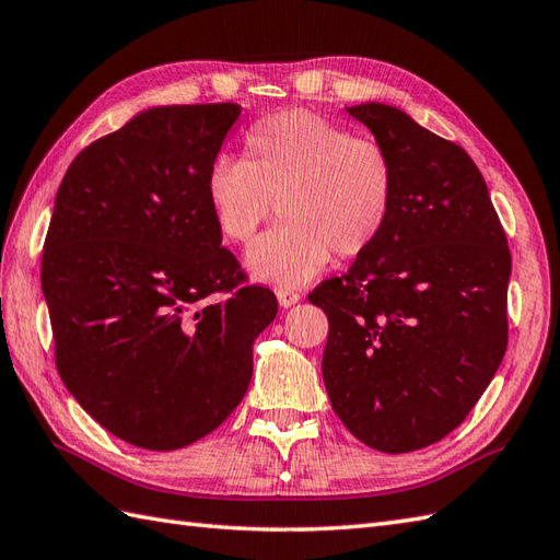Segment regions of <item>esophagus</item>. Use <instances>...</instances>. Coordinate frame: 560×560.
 <instances>
[{"instance_id": "obj_1", "label": "esophagus", "mask_w": 560, "mask_h": 560, "mask_svg": "<svg viewBox=\"0 0 560 560\" xmlns=\"http://www.w3.org/2000/svg\"><path fill=\"white\" fill-rule=\"evenodd\" d=\"M300 298H303V295H300V291H295V289H285V285L277 289V300H279L281 307H293Z\"/></svg>"}]
</instances>
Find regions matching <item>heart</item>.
Masks as SVG:
<instances>
[{
    "label": "heart",
    "mask_w": 560,
    "mask_h": 560,
    "mask_svg": "<svg viewBox=\"0 0 560 560\" xmlns=\"http://www.w3.org/2000/svg\"><path fill=\"white\" fill-rule=\"evenodd\" d=\"M395 161L381 141L305 108L279 110L243 139V161L218 155L206 198L220 234L246 246L271 218L281 222L248 250V271L275 285L305 283L331 260L366 253L395 206Z\"/></svg>",
    "instance_id": "b5f03b06"
}]
</instances>
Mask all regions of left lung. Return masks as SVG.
<instances>
[{
    "mask_svg": "<svg viewBox=\"0 0 560 560\" xmlns=\"http://www.w3.org/2000/svg\"><path fill=\"white\" fill-rule=\"evenodd\" d=\"M395 161V206L348 275L310 293L326 312L322 374L338 419L385 454L462 425L509 342L511 250L470 155L388 104L346 108Z\"/></svg>",
    "mask_w": 560,
    "mask_h": 560,
    "instance_id": "obj_1",
    "label": "left lung"
}]
</instances>
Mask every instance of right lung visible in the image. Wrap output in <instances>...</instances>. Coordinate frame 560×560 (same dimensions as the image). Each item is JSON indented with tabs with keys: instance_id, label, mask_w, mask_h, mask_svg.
<instances>
[{
	"instance_id": "1",
	"label": "right lung",
	"mask_w": 560,
	"mask_h": 560,
	"mask_svg": "<svg viewBox=\"0 0 560 560\" xmlns=\"http://www.w3.org/2000/svg\"><path fill=\"white\" fill-rule=\"evenodd\" d=\"M238 104L155 106L90 143L56 194L42 255L56 369L141 450L212 433L248 390L277 298L243 285L206 198Z\"/></svg>"
}]
</instances>
